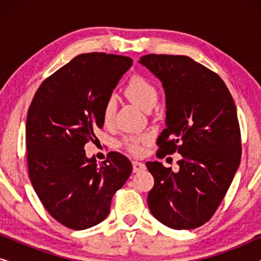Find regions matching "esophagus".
<instances>
[{"label": "esophagus", "mask_w": 261, "mask_h": 261, "mask_svg": "<svg viewBox=\"0 0 261 261\" xmlns=\"http://www.w3.org/2000/svg\"><path fill=\"white\" fill-rule=\"evenodd\" d=\"M146 169L145 164L141 162H133V171L134 172H140V171H144Z\"/></svg>", "instance_id": "esophagus-1"}]
</instances>
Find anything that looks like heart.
<instances>
[{
    "label": "heart",
    "mask_w": 261,
    "mask_h": 261,
    "mask_svg": "<svg viewBox=\"0 0 261 261\" xmlns=\"http://www.w3.org/2000/svg\"><path fill=\"white\" fill-rule=\"evenodd\" d=\"M124 92H126V95L132 101L137 103L145 112H149L155 106L156 101H158V90H156L155 85L146 77L141 76V74H134V76L129 78L126 87H124ZM115 112L116 101L113 96H109L106 99L102 109V117L106 124L113 122ZM146 139H147L146 135L128 138L124 141V146H126V148L132 154H140L142 152L141 144Z\"/></svg>",
    "instance_id": "heart-1"
}]
</instances>
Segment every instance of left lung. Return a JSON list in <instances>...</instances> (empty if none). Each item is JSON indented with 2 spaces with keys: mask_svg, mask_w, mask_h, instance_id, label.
Masks as SVG:
<instances>
[{
  "mask_svg": "<svg viewBox=\"0 0 261 261\" xmlns=\"http://www.w3.org/2000/svg\"><path fill=\"white\" fill-rule=\"evenodd\" d=\"M140 63L165 89L166 127L155 154H181L177 172L159 162L146 163L154 178L148 208L172 229H195L215 214L240 164L233 97L219 74L190 57L146 55Z\"/></svg>",
  "mask_w": 261,
  "mask_h": 261,
  "instance_id": "8db88e82",
  "label": "left lung"
}]
</instances>
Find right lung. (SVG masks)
Returning <instances> with one entry per match:
<instances>
[{
	"label": "right lung",
	"instance_id": "right-lung-1",
	"mask_svg": "<svg viewBox=\"0 0 261 261\" xmlns=\"http://www.w3.org/2000/svg\"><path fill=\"white\" fill-rule=\"evenodd\" d=\"M129 57L83 53L46 78L28 108V176L42 205L70 229L96 226L132 173V163L109 152L101 165L85 155L84 145L102 128V109Z\"/></svg>",
	"mask_w": 261,
	"mask_h": 261
}]
</instances>
